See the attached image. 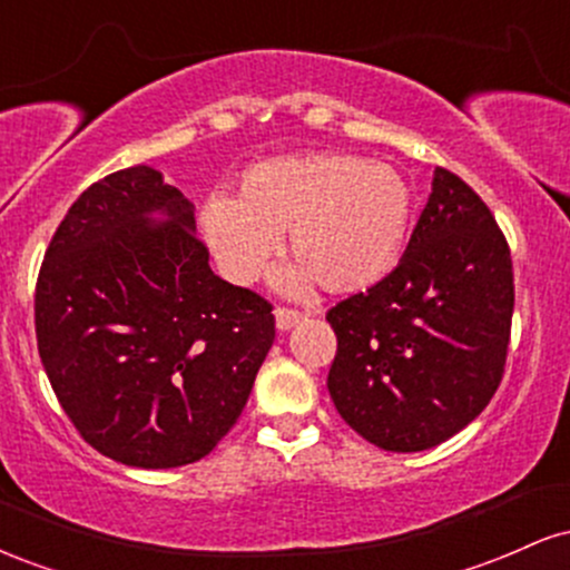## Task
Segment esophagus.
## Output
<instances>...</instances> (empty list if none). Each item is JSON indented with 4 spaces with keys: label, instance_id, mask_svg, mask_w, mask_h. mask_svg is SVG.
<instances>
[{
    "label": "esophagus",
    "instance_id": "34e87169",
    "mask_svg": "<svg viewBox=\"0 0 570 570\" xmlns=\"http://www.w3.org/2000/svg\"><path fill=\"white\" fill-rule=\"evenodd\" d=\"M299 322H303V313L286 311V307H276V330L278 332H289L292 326H297Z\"/></svg>",
    "mask_w": 570,
    "mask_h": 570
}]
</instances>
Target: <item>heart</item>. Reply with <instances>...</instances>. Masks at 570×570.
Segmentation results:
<instances>
[{"label":"heart","mask_w":570,"mask_h":570,"mask_svg":"<svg viewBox=\"0 0 570 570\" xmlns=\"http://www.w3.org/2000/svg\"><path fill=\"white\" fill-rule=\"evenodd\" d=\"M415 193L407 176L383 160L316 153L252 166L238 198L214 195L200 206V230L225 273L254 281L289 230L297 263L276 286L303 294L313 284L332 294L364 292L383 281L407 248Z\"/></svg>","instance_id":"b5f03b06"}]
</instances>
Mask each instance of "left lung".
<instances>
[{"label":"left lung","mask_w":570,"mask_h":570,"mask_svg":"<svg viewBox=\"0 0 570 570\" xmlns=\"http://www.w3.org/2000/svg\"><path fill=\"white\" fill-rule=\"evenodd\" d=\"M512 257L480 195L436 168L399 265L326 313V389L343 421L391 453L436 448L488 407L507 362Z\"/></svg>","instance_id":"left-lung-1"}]
</instances>
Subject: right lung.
Returning a JSON list of instances; mask_svg holds the SVG:
<instances>
[{"instance_id": "obj_1", "label": "right lung", "mask_w": 570, "mask_h": 570, "mask_svg": "<svg viewBox=\"0 0 570 570\" xmlns=\"http://www.w3.org/2000/svg\"><path fill=\"white\" fill-rule=\"evenodd\" d=\"M193 212L158 168H122L71 203L39 271L48 381L82 440L126 466L212 453L276 340L271 303L214 276Z\"/></svg>"}]
</instances>
